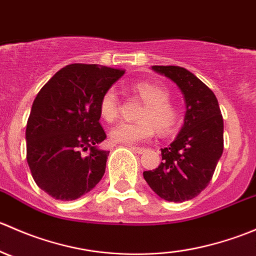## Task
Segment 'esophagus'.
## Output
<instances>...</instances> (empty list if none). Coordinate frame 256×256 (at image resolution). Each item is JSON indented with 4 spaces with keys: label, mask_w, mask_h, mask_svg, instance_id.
Masks as SVG:
<instances>
[{
    "label": "esophagus",
    "mask_w": 256,
    "mask_h": 256,
    "mask_svg": "<svg viewBox=\"0 0 256 256\" xmlns=\"http://www.w3.org/2000/svg\"><path fill=\"white\" fill-rule=\"evenodd\" d=\"M130 148L132 150V151H135L136 154H144L146 152V148H144V147H138V146H130Z\"/></svg>",
    "instance_id": "1"
}]
</instances>
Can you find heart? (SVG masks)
I'll return each mask as SVG.
<instances>
[{
    "instance_id": "obj_1",
    "label": "heart",
    "mask_w": 256,
    "mask_h": 256,
    "mask_svg": "<svg viewBox=\"0 0 256 256\" xmlns=\"http://www.w3.org/2000/svg\"><path fill=\"white\" fill-rule=\"evenodd\" d=\"M131 90L144 100L138 114L136 122H120L110 131L112 142L134 144L150 140L154 128L160 134H168L178 122L177 108L170 102V92L164 85L157 82H138L131 85ZM118 95L114 88L105 90L99 102L100 116L106 122H112L118 115Z\"/></svg>"
}]
</instances>
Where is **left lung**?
<instances>
[{"label": "left lung", "instance_id": "left-lung-1", "mask_svg": "<svg viewBox=\"0 0 256 256\" xmlns=\"http://www.w3.org/2000/svg\"><path fill=\"white\" fill-rule=\"evenodd\" d=\"M152 69L178 85L184 96L186 116L176 140L161 150L160 166L144 171V178L162 200L184 202L197 197L213 177L224 148L223 116L214 92L187 69Z\"/></svg>", "mask_w": 256, "mask_h": 256}]
</instances>
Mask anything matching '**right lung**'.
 <instances>
[{
  "instance_id": "add662e5",
  "label": "right lung",
  "mask_w": 256,
  "mask_h": 256,
  "mask_svg": "<svg viewBox=\"0 0 256 256\" xmlns=\"http://www.w3.org/2000/svg\"><path fill=\"white\" fill-rule=\"evenodd\" d=\"M124 69L69 64L56 72L33 102L26 128L27 162L40 190L58 200L89 192L105 174L109 151L99 102Z\"/></svg>"
}]
</instances>
